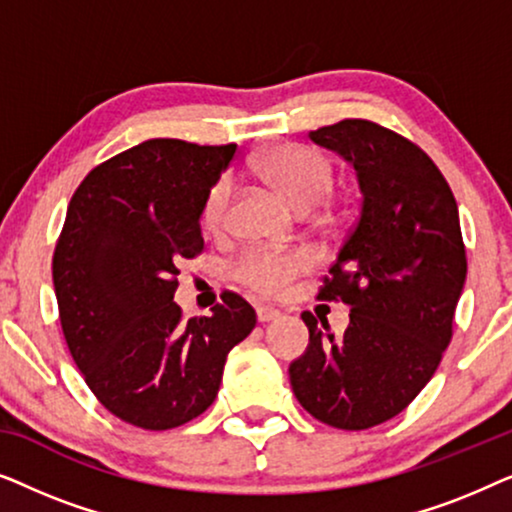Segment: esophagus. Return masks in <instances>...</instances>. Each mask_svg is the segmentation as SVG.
Here are the masks:
<instances>
[{"label": "esophagus", "instance_id": "34e87169", "mask_svg": "<svg viewBox=\"0 0 512 512\" xmlns=\"http://www.w3.org/2000/svg\"><path fill=\"white\" fill-rule=\"evenodd\" d=\"M279 310H275V307H270V305H261V307H256V317H258V321H261V324H268V321H275L277 317H279Z\"/></svg>", "mask_w": 512, "mask_h": 512}]
</instances>
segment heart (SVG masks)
<instances>
[{
    "label": "heart",
    "mask_w": 512,
    "mask_h": 512,
    "mask_svg": "<svg viewBox=\"0 0 512 512\" xmlns=\"http://www.w3.org/2000/svg\"><path fill=\"white\" fill-rule=\"evenodd\" d=\"M249 170L282 193L300 212H314L324 205L335 188L333 160L303 144L284 142L270 146L249 160ZM230 202H233V179L221 174L209 184L200 205V221L207 233L219 235L226 230ZM312 263V256L303 249H254L235 263V277L251 291L277 296L291 282L310 272Z\"/></svg>",
    "instance_id": "heart-1"
}]
</instances>
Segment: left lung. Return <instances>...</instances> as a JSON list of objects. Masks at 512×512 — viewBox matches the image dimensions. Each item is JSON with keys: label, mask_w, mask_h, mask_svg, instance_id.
I'll list each match as a JSON object with an SVG mask.
<instances>
[{"label": "left lung", "mask_w": 512, "mask_h": 512, "mask_svg": "<svg viewBox=\"0 0 512 512\" xmlns=\"http://www.w3.org/2000/svg\"><path fill=\"white\" fill-rule=\"evenodd\" d=\"M310 139L354 165L363 202L317 293L349 305L347 331L335 335L303 312L310 345L289 377L314 419L363 431L403 412L436 373L466 282V247L450 184L408 137L345 118Z\"/></svg>", "instance_id": "1"}]
</instances>
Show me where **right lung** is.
Wrapping results in <instances>:
<instances>
[{
	"instance_id": "1",
	"label": "right lung",
	"mask_w": 512,
	"mask_h": 512,
	"mask_svg": "<svg viewBox=\"0 0 512 512\" xmlns=\"http://www.w3.org/2000/svg\"><path fill=\"white\" fill-rule=\"evenodd\" d=\"M235 153L149 139L93 167L67 207L53 251L62 333L97 401L139 429L202 415L228 352L256 326L233 291L209 317L186 319L172 300L181 261L205 249L202 198Z\"/></svg>"
}]
</instances>
